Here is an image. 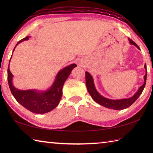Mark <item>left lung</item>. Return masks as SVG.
Wrapping results in <instances>:
<instances>
[{
  "mask_svg": "<svg viewBox=\"0 0 153 153\" xmlns=\"http://www.w3.org/2000/svg\"><path fill=\"white\" fill-rule=\"evenodd\" d=\"M129 42L131 45H133L136 46L137 48H140L139 46L136 45V44L130 38H128ZM144 68L146 69V74L144 76V82L142 86L139 88L138 91H137L135 94H134L132 97L128 98H123V99H117V100H113V99H109V98H105L102 96L100 95L99 93L96 89V87L94 86V79L92 78V76L88 72L86 71V84L87 87V90L88 91L89 94L91 96V97L93 98L96 102L98 103V104L103 106V107H107L108 108H112V109L115 110H122L124 108H126L131 106L133 103L138 99L140 95L142 94V91L145 87L146 82V76H147V71H146V65L145 64Z\"/></svg>",
  "mask_w": 153,
  "mask_h": 153,
  "instance_id": "left-lung-1",
  "label": "left lung"
}]
</instances>
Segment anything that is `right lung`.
<instances>
[{
	"instance_id": "right-lung-1",
	"label": "right lung",
	"mask_w": 153,
	"mask_h": 153,
	"mask_svg": "<svg viewBox=\"0 0 153 153\" xmlns=\"http://www.w3.org/2000/svg\"><path fill=\"white\" fill-rule=\"evenodd\" d=\"M29 38L30 36H27L24 39L19 41L15 47L20 42L24 40H27ZM15 47L13 49V51ZM76 67H77V65L74 63L61 69L56 74L55 81L52 86L48 90L43 91V90H22L16 88L13 84L12 81L13 76L10 71L9 65L8 70H7V79H8L9 86L13 96L17 101L23 107L30 111L31 112L38 114H44L50 112L59 105L62 94H63L62 89H63L64 83L68 78L72 69Z\"/></svg>"
}]
</instances>
